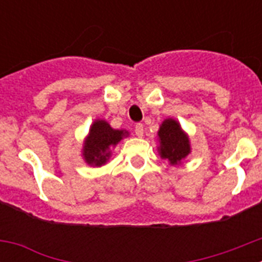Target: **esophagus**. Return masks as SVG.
<instances>
[{
	"mask_svg": "<svg viewBox=\"0 0 262 262\" xmlns=\"http://www.w3.org/2000/svg\"><path fill=\"white\" fill-rule=\"evenodd\" d=\"M135 135L138 136V138H142V136L144 135V126H143L142 123H138L135 126Z\"/></svg>",
	"mask_w": 262,
	"mask_h": 262,
	"instance_id": "obj_1",
	"label": "esophagus"
}]
</instances>
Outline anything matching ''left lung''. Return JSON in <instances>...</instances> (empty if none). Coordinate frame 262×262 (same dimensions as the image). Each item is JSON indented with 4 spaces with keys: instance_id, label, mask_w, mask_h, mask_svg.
<instances>
[{
    "instance_id": "8db88e82",
    "label": "left lung",
    "mask_w": 262,
    "mask_h": 262,
    "mask_svg": "<svg viewBox=\"0 0 262 262\" xmlns=\"http://www.w3.org/2000/svg\"><path fill=\"white\" fill-rule=\"evenodd\" d=\"M160 157L168 160L170 165H181L191 154L189 135L182 129L181 124L174 118H166L161 122L157 131Z\"/></svg>"
}]
</instances>
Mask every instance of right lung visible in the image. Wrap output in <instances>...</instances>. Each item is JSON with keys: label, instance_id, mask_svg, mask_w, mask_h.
<instances>
[{"label": "right lung", "instance_id": "1", "mask_svg": "<svg viewBox=\"0 0 262 262\" xmlns=\"http://www.w3.org/2000/svg\"><path fill=\"white\" fill-rule=\"evenodd\" d=\"M129 134L127 129H115L105 119H96L92 123L82 143L81 156L85 163L94 168L105 165L110 160L113 149Z\"/></svg>", "mask_w": 262, "mask_h": 262}]
</instances>
